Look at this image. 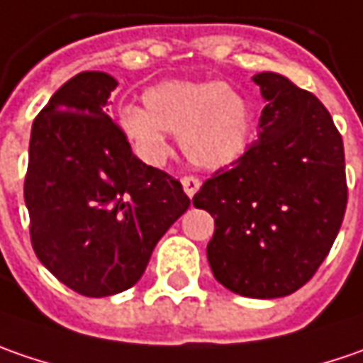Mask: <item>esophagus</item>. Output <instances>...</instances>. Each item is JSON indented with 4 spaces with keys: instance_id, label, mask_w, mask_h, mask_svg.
<instances>
[{
    "instance_id": "obj_1",
    "label": "esophagus",
    "mask_w": 363,
    "mask_h": 363,
    "mask_svg": "<svg viewBox=\"0 0 363 363\" xmlns=\"http://www.w3.org/2000/svg\"><path fill=\"white\" fill-rule=\"evenodd\" d=\"M182 189H184V193L189 195V197H193L195 193L199 191V186H201V181H199L197 177H193V174H189V177H182Z\"/></svg>"
}]
</instances>
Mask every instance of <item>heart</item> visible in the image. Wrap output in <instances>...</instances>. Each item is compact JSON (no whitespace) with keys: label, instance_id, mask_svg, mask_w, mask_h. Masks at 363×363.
<instances>
[{"label":"heart","instance_id":"b5f03b06","mask_svg":"<svg viewBox=\"0 0 363 363\" xmlns=\"http://www.w3.org/2000/svg\"><path fill=\"white\" fill-rule=\"evenodd\" d=\"M119 128L148 162L166 156L168 132L193 164L221 168L244 154L250 113L244 97L217 81H164L144 93V107H121Z\"/></svg>","mask_w":363,"mask_h":363}]
</instances>
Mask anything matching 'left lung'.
Wrapping results in <instances>:
<instances>
[{
	"label": "left lung",
	"instance_id": "obj_1",
	"mask_svg": "<svg viewBox=\"0 0 363 363\" xmlns=\"http://www.w3.org/2000/svg\"><path fill=\"white\" fill-rule=\"evenodd\" d=\"M266 107L258 140L193 197L211 213L213 276L250 298L298 291L337 238L345 207L343 140L325 105L282 74L254 77Z\"/></svg>",
	"mask_w": 363,
	"mask_h": 363
}]
</instances>
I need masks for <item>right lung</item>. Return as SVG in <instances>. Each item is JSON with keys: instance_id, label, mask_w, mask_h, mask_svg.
<instances>
[{"instance_id": "1", "label": "right lung", "mask_w": 363, "mask_h": 363, "mask_svg": "<svg viewBox=\"0 0 363 363\" xmlns=\"http://www.w3.org/2000/svg\"><path fill=\"white\" fill-rule=\"evenodd\" d=\"M118 81L72 77L30 135L24 199L38 260L83 296H111L142 278L168 228L189 209L182 184L144 164L105 105Z\"/></svg>"}]
</instances>
